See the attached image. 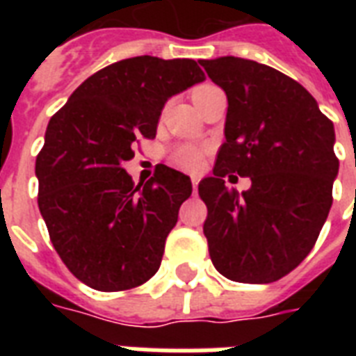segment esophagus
Segmentation results:
<instances>
[{
	"label": "esophagus",
	"instance_id": "34e87169",
	"mask_svg": "<svg viewBox=\"0 0 356 356\" xmlns=\"http://www.w3.org/2000/svg\"><path fill=\"white\" fill-rule=\"evenodd\" d=\"M192 190H194V194L197 192V179H192Z\"/></svg>",
	"mask_w": 356,
	"mask_h": 356
}]
</instances>
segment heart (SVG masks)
Returning <instances> with one entry per match:
<instances>
[{"label":"heart","instance_id":"heart-1","mask_svg":"<svg viewBox=\"0 0 356 356\" xmlns=\"http://www.w3.org/2000/svg\"><path fill=\"white\" fill-rule=\"evenodd\" d=\"M212 88V85H200L195 86L192 96H200L205 90ZM203 156H205V151L201 149L200 145L194 144H183L177 145L175 149L170 153V162L172 166L179 168V170H184V172H200L201 166H203Z\"/></svg>","mask_w":356,"mask_h":356}]
</instances>
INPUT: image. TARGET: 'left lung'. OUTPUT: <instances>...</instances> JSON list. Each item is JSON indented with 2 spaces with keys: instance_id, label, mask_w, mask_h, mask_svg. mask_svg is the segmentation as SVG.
<instances>
[{
  "instance_id": "obj_1",
  "label": "left lung",
  "mask_w": 356,
  "mask_h": 356,
  "mask_svg": "<svg viewBox=\"0 0 356 356\" xmlns=\"http://www.w3.org/2000/svg\"><path fill=\"white\" fill-rule=\"evenodd\" d=\"M227 94L225 142L200 183L214 268L236 282L279 281L314 248L338 173L334 127L298 81L238 57L200 60ZM231 172L252 179L238 196Z\"/></svg>"
}]
</instances>
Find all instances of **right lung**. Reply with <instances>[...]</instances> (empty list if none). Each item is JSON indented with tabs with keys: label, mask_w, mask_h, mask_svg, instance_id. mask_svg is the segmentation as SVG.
<instances>
[{
	"label": "right lung",
	"mask_w": 356,
	"mask_h": 356,
	"mask_svg": "<svg viewBox=\"0 0 356 356\" xmlns=\"http://www.w3.org/2000/svg\"><path fill=\"white\" fill-rule=\"evenodd\" d=\"M203 79L190 58H123L77 86L47 123L38 209L60 260L86 286L122 292L159 270L192 183L164 166L134 186L123 162L140 136L155 138L168 97Z\"/></svg>",
	"instance_id": "add662e5"
}]
</instances>
